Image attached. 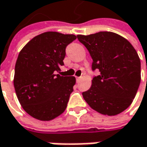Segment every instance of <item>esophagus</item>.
<instances>
[{"mask_svg":"<svg viewBox=\"0 0 147 147\" xmlns=\"http://www.w3.org/2000/svg\"><path fill=\"white\" fill-rule=\"evenodd\" d=\"M82 76H79V77H76V82H80V81L82 80Z\"/></svg>","mask_w":147,"mask_h":147,"instance_id":"34e87169","label":"esophagus"}]
</instances>
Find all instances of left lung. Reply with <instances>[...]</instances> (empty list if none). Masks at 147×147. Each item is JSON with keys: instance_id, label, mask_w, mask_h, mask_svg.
Returning a JSON list of instances; mask_svg holds the SVG:
<instances>
[{"instance_id": "obj_1", "label": "left lung", "mask_w": 147, "mask_h": 147, "mask_svg": "<svg viewBox=\"0 0 147 147\" xmlns=\"http://www.w3.org/2000/svg\"><path fill=\"white\" fill-rule=\"evenodd\" d=\"M76 37L89 51L92 70L100 71L92 80L90 89L82 92L83 98L102 114L122 113L132 103L140 86V60L136 50L126 38L112 32Z\"/></svg>"}]
</instances>
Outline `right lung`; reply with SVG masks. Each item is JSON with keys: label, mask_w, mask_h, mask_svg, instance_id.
I'll use <instances>...</instances> for the list:
<instances>
[{"label": "right lung", "mask_w": 147, "mask_h": 147, "mask_svg": "<svg viewBox=\"0 0 147 147\" xmlns=\"http://www.w3.org/2000/svg\"><path fill=\"white\" fill-rule=\"evenodd\" d=\"M76 38L74 34L45 32L20 51L13 84L22 109L34 119L49 121L65 110L76 78L56 72L64 65L65 48Z\"/></svg>", "instance_id": "right-lung-1"}]
</instances>
